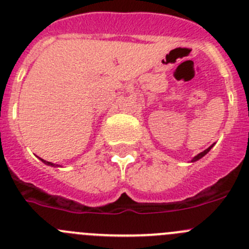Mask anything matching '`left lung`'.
Wrapping results in <instances>:
<instances>
[{"instance_id": "obj_1", "label": "left lung", "mask_w": 249, "mask_h": 249, "mask_svg": "<svg viewBox=\"0 0 249 249\" xmlns=\"http://www.w3.org/2000/svg\"><path fill=\"white\" fill-rule=\"evenodd\" d=\"M214 146V143L213 144H212V146H209L208 147V148H207V149H204V151L203 152H201V153H198V154H197V156L196 157H194V158H192V163H194V161H197V160H198V159H201L202 158V157H204V156H206V154L207 153H208V152L209 151H211V149H212V147H213Z\"/></svg>"}]
</instances>
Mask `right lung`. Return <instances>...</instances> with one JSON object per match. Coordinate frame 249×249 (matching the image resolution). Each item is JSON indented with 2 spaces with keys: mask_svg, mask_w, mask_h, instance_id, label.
<instances>
[{
  "mask_svg": "<svg viewBox=\"0 0 249 249\" xmlns=\"http://www.w3.org/2000/svg\"><path fill=\"white\" fill-rule=\"evenodd\" d=\"M41 159V158H40ZM41 160H42L43 161V163H45L46 164V165H51V166H54V168H55V166H59V165H58V164H53V163H51V161H47V160H43V159H41Z\"/></svg>",
  "mask_w": 249,
  "mask_h": 249,
  "instance_id": "obj_1",
  "label": "right lung"
}]
</instances>
